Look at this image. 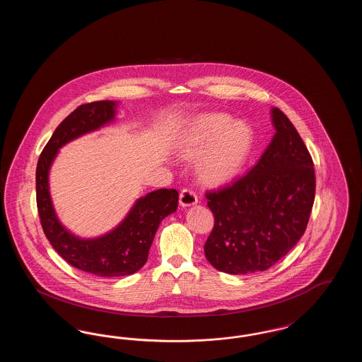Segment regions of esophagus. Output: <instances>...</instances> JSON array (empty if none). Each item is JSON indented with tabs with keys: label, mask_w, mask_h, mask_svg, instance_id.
<instances>
[{
	"label": "esophagus",
	"mask_w": 362,
	"mask_h": 362,
	"mask_svg": "<svg viewBox=\"0 0 362 362\" xmlns=\"http://www.w3.org/2000/svg\"><path fill=\"white\" fill-rule=\"evenodd\" d=\"M179 202H180V206L182 207L192 206V205H197L198 197H197L194 189H182L180 197H179Z\"/></svg>",
	"instance_id": "obj_1"
}]
</instances>
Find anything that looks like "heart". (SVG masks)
<instances>
[{
    "mask_svg": "<svg viewBox=\"0 0 362 362\" xmlns=\"http://www.w3.org/2000/svg\"><path fill=\"white\" fill-rule=\"evenodd\" d=\"M254 146L251 127L221 114L202 115L183 129L176 139L179 155L198 161L199 179L211 186L224 185L240 173Z\"/></svg>",
    "mask_w": 362,
    "mask_h": 362,
    "instance_id": "heart-1",
    "label": "heart"
}]
</instances>
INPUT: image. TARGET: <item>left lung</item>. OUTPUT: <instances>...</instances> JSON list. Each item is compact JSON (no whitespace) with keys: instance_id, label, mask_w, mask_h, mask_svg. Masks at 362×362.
<instances>
[{"instance_id":"left-lung-1","label":"left lung","mask_w":362,"mask_h":362,"mask_svg":"<svg viewBox=\"0 0 362 362\" xmlns=\"http://www.w3.org/2000/svg\"><path fill=\"white\" fill-rule=\"evenodd\" d=\"M276 134L258 163L224 189L207 191L214 226L205 257L218 272H264L304 235L315 201L310 152L292 122L272 110Z\"/></svg>"}]
</instances>
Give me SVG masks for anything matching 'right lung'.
I'll use <instances>...</instances> for the list:
<instances>
[{
  "mask_svg": "<svg viewBox=\"0 0 362 362\" xmlns=\"http://www.w3.org/2000/svg\"><path fill=\"white\" fill-rule=\"evenodd\" d=\"M117 102L102 100L77 107L55 129L36 167V205L40 224L54 250L73 267L99 276H130L148 260L160 223L177 209L179 194L160 189L141 197L121 224L93 239L69 232L52 206L49 173L59 148L86 133L99 130L115 119Z\"/></svg>",
  "mask_w": 362,
  "mask_h": 362,
  "instance_id": "add662e5",
  "label": "right lung"
}]
</instances>
